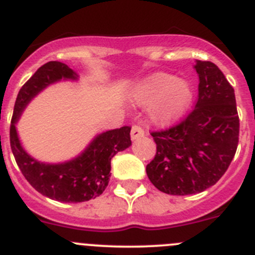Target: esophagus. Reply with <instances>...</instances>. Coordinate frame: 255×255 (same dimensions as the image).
<instances>
[{
	"label": "esophagus",
	"instance_id": "obj_1",
	"mask_svg": "<svg viewBox=\"0 0 255 255\" xmlns=\"http://www.w3.org/2000/svg\"><path fill=\"white\" fill-rule=\"evenodd\" d=\"M144 135H145V131H144V129H142L141 125L136 124V125L132 126V129H131V139L132 140L139 139V137L144 136Z\"/></svg>",
	"mask_w": 255,
	"mask_h": 255
}]
</instances>
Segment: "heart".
<instances>
[{
	"label": "heart",
	"instance_id": "1",
	"mask_svg": "<svg viewBox=\"0 0 255 255\" xmlns=\"http://www.w3.org/2000/svg\"><path fill=\"white\" fill-rule=\"evenodd\" d=\"M136 99L144 105L156 102L152 108V119L157 123H171L189 108L193 100V87L174 75L159 72L140 85Z\"/></svg>",
	"mask_w": 255,
	"mask_h": 255
}]
</instances>
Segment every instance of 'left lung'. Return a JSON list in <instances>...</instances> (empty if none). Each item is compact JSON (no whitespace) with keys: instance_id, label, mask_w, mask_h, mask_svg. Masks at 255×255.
Listing matches in <instances>:
<instances>
[{"instance_id":"left-lung-1","label":"left lung","mask_w":255,"mask_h":255,"mask_svg":"<svg viewBox=\"0 0 255 255\" xmlns=\"http://www.w3.org/2000/svg\"><path fill=\"white\" fill-rule=\"evenodd\" d=\"M199 94L195 108L179 124L152 131L155 157L147 178L170 195L202 193L229 168L239 141V116L234 89L219 67L196 61Z\"/></svg>"}]
</instances>
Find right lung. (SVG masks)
Listing matches in <instances>:
<instances>
[{
	"instance_id": "right-lung-1",
	"label": "right lung",
	"mask_w": 255,
	"mask_h": 255,
	"mask_svg": "<svg viewBox=\"0 0 255 255\" xmlns=\"http://www.w3.org/2000/svg\"><path fill=\"white\" fill-rule=\"evenodd\" d=\"M61 79L76 80L77 75L62 62L50 61L21 87L9 126V142L21 173L38 193L57 202L82 203L104 193L110 179L111 159L131 145V128L123 126L98 135L80 156L62 164H45L31 157L21 146L14 124L33 96Z\"/></svg>"
}]
</instances>
